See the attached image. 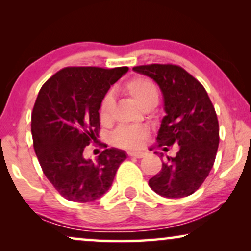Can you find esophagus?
Returning a JSON list of instances; mask_svg holds the SVG:
<instances>
[{"label": "esophagus", "instance_id": "1", "mask_svg": "<svg viewBox=\"0 0 251 251\" xmlns=\"http://www.w3.org/2000/svg\"><path fill=\"white\" fill-rule=\"evenodd\" d=\"M129 156H132V157H137V159H140V157H143L145 155V153L144 152H129Z\"/></svg>", "mask_w": 251, "mask_h": 251}]
</instances>
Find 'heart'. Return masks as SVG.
Segmentation results:
<instances>
[{
	"instance_id": "1",
	"label": "heart",
	"mask_w": 251,
	"mask_h": 251,
	"mask_svg": "<svg viewBox=\"0 0 251 251\" xmlns=\"http://www.w3.org/2000/svg\"><path fill=\"white\" fill-rule=\"evenodd\" d=\"M122 91L131 97L144 111L155 107L159 101V90L150 78L136 76L129 80L122 87ZM114 109V98L111 94L105 95L99 105V118L102 123L112 120ZM150 137V131L144 126H121L113 133L112 140L116 146L126 150H139L145 145Z\"/></svg>"
}]
</instances>
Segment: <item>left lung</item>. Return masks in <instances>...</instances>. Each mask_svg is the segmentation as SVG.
<instances>
[{
  "label": "left lung",
  "instance_id": "1",
  "mask_svg": "<svg viewBox=\"0 0 251 251\" xmlns=\"http://www.w3.org/2000/svg\"><path fill=\"white\" fill-rule=\"evenodd\" d=\"M132 70L153 78L163 95L166 115L157 132V146H179L177 155L167 156L160 173L151 178L150 187L170 199L193 194L210 173L219 144L218 120L210 98L203 85L177 65H143Z\"/></svg>",
  "mask_w": 251,
  "mask_h": 251
}]
</instances>
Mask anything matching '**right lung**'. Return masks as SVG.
Wrapping results in <instances>:
<instances>
[{"instance_id":"1","label":"right lung","mask_w":251,"mask_h":251,"mask_svg":"<svg viewBox=\"0 0 251 251\" xmlns=\"http://www.w3.org/2000/svg\"><path fill=\"white\" fill-rule=\"evenodd\" d=\"M128 67H66L42 85L32 113V136L44 175L70 201H95L112 186L125 151L106 149L85 159V146L97 139L99 105Z\"/></svg>"}]
</instances>
